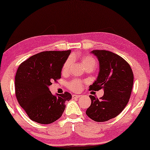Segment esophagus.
Segmentation results:
<instances>
[{
  "label": "esophagus",
  "mask_w": 150,
  "mask_h": 150,
  "mask_svg": "<svg viewBox=\"0 0 150 150\" xmlns=\"http://www.w3.org/2000/svg\"><path fill=\"white\" fill-rule=\"evenodd\" d=\"M81 95H76V94H73L72 95V98L73 99H78L81 98Z\"/></svg>",
  "instance_id": "1"
}]
</instances>
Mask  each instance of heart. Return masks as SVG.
<instances>
[{"label": "heart", "mask_w": 150, "mask_h": 150, "mask_svg": "<svg viewBox=\"0 0 150 150\" xmlns=\"http://www.w3.org/2000/svg\"><path fill=\"white\" fill-rule=\"evenodd\" d=\"M81 61H82L83 65H84V67L86 69L89 67H94L95 65H96V61H95L94 58L92 56L89 55L83 56ZM71 64V59L69 58H68L65 64L63 65V69H62L63 73H67L69 71ZM68 87L73 92H79L82 88V83H81V81H79V80H74V81H71L68 83Z\"/></svg>", "instance_id": "b5f03b06"}]
</instances>
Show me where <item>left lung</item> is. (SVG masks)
<instances>
[{"instance_id": "obj_1", "label": "left lung", "mask_w": 150, "mask_h": 150, "mask_svg": "<svg viewBox=\"0 0 150 150\" xmlns=\"http://www.w3.org/2000/svg\"><path fill=\"white\" fill-rule=\"evenodd\" d=\"M90 53L98 58L99 72L89 89H103L104 95L100 99L89 96L92 103L86 114L94 121H108L117 116L127 105L133 87L134 74L129 64L113 52L93 50Z\"/></svg>"}]
</instances>
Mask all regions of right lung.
I'll use <instances>...</instances> for the list:
<instances>
[{
	"mask_svg": "<svg viewBox=\"0 0 150 150\" xmlns=\"http://www.w3.org/2000/svg\"><path fill=\"white\" fill-rule=\"evenodd\" d=\"M71 53L67 51L42 52L22 63L15 76V92L21 108L32 120L50 124L58 120L71 98L68 92L52 94L49 87L61 79L63 65Z\"/></svg>",
	"mask_w": 150,
	"mask_h": 150,
	"instance_id": "1",
	"label": "right lung"
}]
</instances>
